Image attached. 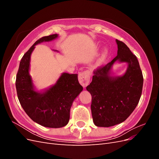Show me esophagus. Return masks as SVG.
<instances>
[{
	"instance_id": "1",
	"label": "esophagus",
	"mask_w": 159,
	"mask_h": 159,
	"mask_svg": "<svg viewBox=\"0 0 159 159\" xmlns=\"http://www.w3.org/2000/svg\"><path fill=\"white\" fill-rule=\"evenodd\" d=\"M78 80L80 84L83 86L84 88H85L87 86L90 80V73L88 71H85L81 72L78 76Z\"/></svg>"
}]
</instances>
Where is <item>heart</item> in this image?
<instances>
[{
	"mask_svg": "<svg viewBox=\"0 0 159 159\" xmlns=\"http://www.w3.org/2000/svg\"><path fill=\"white\" fill-rule=\"evenodd\" d=\"M108 54H109L108 50L107 48H104L102 52V53H101L100 56L98 57L97 60L95 61V66H102L104 63L105 61L106 60Z\"/></svg>",
	"mask_w": 159,
	"mask_h": 159,
	"instance_id": "1",
	"label": "heart"
}]
</instances>
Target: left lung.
<instances>
[{
	"label": "left lung",
	"mask_w": 159,
	"mask_h": 159,
	"mask_svg": "<svg viewBox=\"0 0 159 159\" xmlns=\"http://www.w3.org/2000/svg\"><path fill=\"white\" fill-rule=\"evenodd\" d=\"M117 56L105 66L93 71L92 81L86 89L91 93V109L94 124L109 127L123 122L129 117L141 98L143 77L137 57L121 41L116 40ZM115 62L126 63L123 76H113Z\"/></svg>",
	"instance_id": "1"
}]
</instances>
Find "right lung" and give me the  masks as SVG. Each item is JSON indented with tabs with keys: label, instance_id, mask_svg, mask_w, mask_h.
<instances>
[{
	"label": "right lung",
	"instance_id": "right-lung-1",
	"mask_svg": "<svg viewBox=\"0 0 159 159\" xmlns=\"http://www.w3.org/2000/svg\"><path fill=\"white\" fill-rule=\"evenodd\" d=\"M57 37V34L42 37L30 47L21 59L16 79L18 98L23 109L32 121L50 128H60L68 123L72 103L83 90L78 80V75L66 72L49 88L41 91L36 90L30 75L32 52L36 45L52 41Z\"/></svg>",
	"mask_w": 159,
	"mask_h": 159
}]
</instances>
